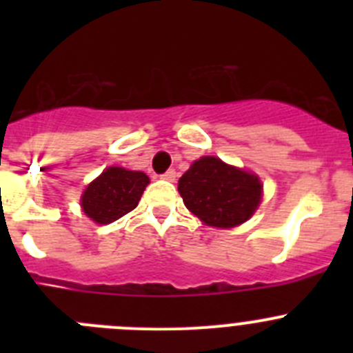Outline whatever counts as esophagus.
Returning <instances> with one entry per match:
<instances>
[{
  "label": "esophagus",
  "instance_id": "esophagus-1",
  "mask_svg": "<svg viewBox=\"0 0 353 353\" xmlns=\"http://www.w3.org/2000/svg\"><path fill=\"white\" fill-rule=\"evenodd\" d=\"M162 179L168 180V182H174V179H176V171H174V170H168L166 173L162 174Z\"/></svg>",
  "mask_w": 353,
  "mask_h": 353
}]
</instances>
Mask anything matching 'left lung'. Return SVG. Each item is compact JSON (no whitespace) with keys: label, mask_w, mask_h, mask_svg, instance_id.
Here are the masks:
<instances>
[{"label":"left lung","mask_w":353,"mask_h":353,"mask_svg":"<svg viewBox=\"0 0 353 353\" xmlns=\"http://www.w3.org/2000/svg\"><path fill=\"white\" fill-rule=\"evenodd\" d=\"M179 192L201 223L235 228L245 223L261 201L260 179L217 157H201L179 180Z\"/></svg>","instance_id":"left-lung-1"}]
</instances>
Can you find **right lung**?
I'll return each instance as SVG.
<instances>
[{"instance_id":"1","label":"right lung","mask_w":353,"mask_h":353,"mask_svg":"<svg viewBox=\"0 0 353 353\" xmlns=\"http://www.w3.org/2000/svg\"><path fill=\"white\" fill-rule=\"evenodd\" d=\"M150 179L143 171L111 166L102 171L81 196V208L97 224H109L138 207Z\"/></svg>"}]
</instances>
